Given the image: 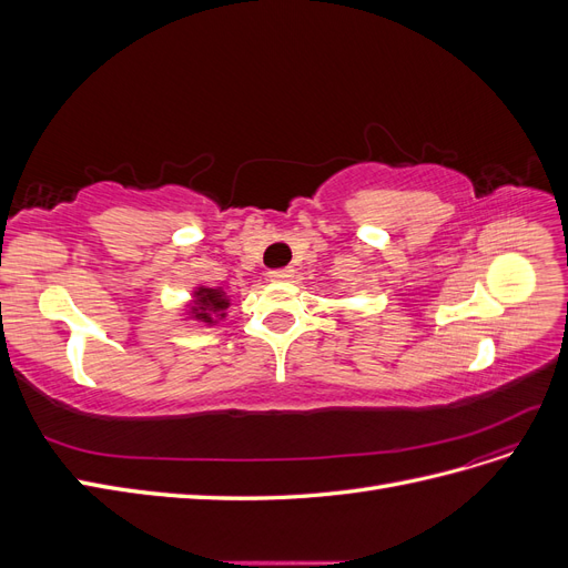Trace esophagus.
<instances>
[{"label": "esophagus", "instance_id": "1", "mask_svg": "<svg viewBox=\"0 0 568 568\" xmlns=\"http://www.w3.org/2000/svg\"><path fill=\"white\" fill-rule=\"evenodd\" d=\"M267 277H270V282H288L291 277H294V270H288V267L270 270V272H267Z\"/></svg>", "mask_w": 568, "mask_h": 568}]
</instances>
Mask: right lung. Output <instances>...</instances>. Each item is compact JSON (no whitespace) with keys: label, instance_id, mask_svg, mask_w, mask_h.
Returning a JSON list of instances; mask_svg holds the SVG:
<instances>
[{"label":"right lung","instance_id":"add662e5","mask_svg":"<svg viewBox=\"0 0 568 568\" xmlns=\"http://www.w3.org/2000/svg\"><path fill=\"white\" fill-rule=\"evenodd\" d=\"M230 296L222 286H196L192 301L186 303V320H194L201 324H217L220 320L227 317V307H230Z\"/></svg>","mask_w":568,"mask_h":568}]
</instances>
